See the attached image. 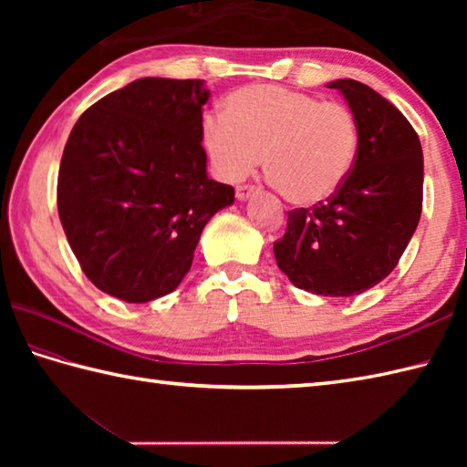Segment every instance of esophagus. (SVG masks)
Returning <instances> with one entry per match:
<instances>
[{
  "instance_id": "34e87169",
  "label": "esophagus",
  "mask_w": 467,
  "mask_h": 467,
  "mask_svg": "<svg viewBox=\"0 0 467 467\" xmlns=\"http://www.w3.org/2000/svg\"><path fill=\"white\" fill-rule=\"evenodd\" d=\"M254 192H256V188H254V186H251V184L239 186V188H236V198H239L241 202H244V201H249L251 196H254Z\"/></svg>"
}]
</instances>
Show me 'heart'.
Wrapping results in <instances>:
<instances>
[{"instance_id":"heart-1","label":"heart","mask_w":467,"mask_h":467,"mask_svg":"<svg viewBox=\"0 0 467 467\" xmlns=\"http://www.w3.org/2000/svg\"><path fill=\"white\" fill-rule=\"evenodd\" d=\"M201 142L214 174L239 182L263 164L286 201H329L349 178L359 126L339 102L281 86H249L226 98L224 116H206Z\"/></svg>"}]
</instances>
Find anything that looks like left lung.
<instances>
[{
	"label": "left lung",
	"mask_w": 467,
	"mask_h": 467,
	"mask_svg": "<svg viewBox=\"0 0 467 467\" xmlns=\"http://www.w3.org/2000/svg\"><path fill=\"white\" fill-rule=\"evenodd\" d=\"M341 92L359 126V152L339 192L289 213L275 259L289 281L323 296H353L381 283L418 228L423 150L398 108L357 80L327 84Z\"/></svg>",
	"instance_id": "1"
}]
</instances>
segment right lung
Returning <instances> with one entry per match:
<instances>
[{
  "mask_svg": "<svg viewBox=\"0 0 467 467\" xmlns=\"http://www.w3.org/2000/svg\"><path fill=\"white\" fill-rule=\"evenodd\" d=\"M204 80L140 78L104 96L69 132L57 213L78 263L126 303L172 293L206 223L234 188L206 174Z\"/></svg>",
  "mask_w": 467,
  "mask_h": 467,
  "instance_id": "right-lung-1",
  "label": "right lung"
}]
</instances>
